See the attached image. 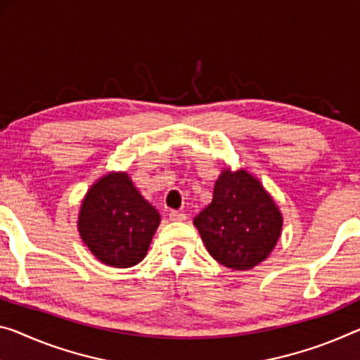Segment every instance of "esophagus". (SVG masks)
Listing matches in <instances>:
<instances>
[{"label":"esophagus","instance_id":"obj_1","mask_svg":"<svg viewBox=\"0 0 360 360\" xmlns=\"http://www.w3.org/2000/svg\"><path fill=\"white\" fill-rule=\"evenodd\" d=\"M169 219L174 220V222H184V220H186V214L180 212V211H170Z\"/></svg>","mask_w":360,"mask_h":360}]
</instances>
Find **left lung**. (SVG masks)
Returning <instances> with one entry per match:
<instances>
[{
  "label": "left lung",
  "instance_id": "1",
  "mask_svg": "<svg viewBox=\"0 0 360 360\" xmlns=\"http://www.w3.org/2000/svg\"><path fill=\"white\" fill-rule=\"evenodd\" d=\"M193 225L219 264L250 270L275 250L283 215L257 176L246 169L226 167L215 180L212 201Z\"/></svg>",
  "mask_w": 360,
  "mask_h": 360
}]
</instances>
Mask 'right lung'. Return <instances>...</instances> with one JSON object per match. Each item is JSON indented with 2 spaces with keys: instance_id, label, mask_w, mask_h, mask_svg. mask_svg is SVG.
<instances>
[{
  "instance_id": "right-lung-1",
  "label": "right lung",
  "mask_w": 360,
  "mask_h": 360,
  "mask_svg": "<svg viewBox=\"0 0 360 360\" xmlns=\"http://www.w3.org/2000/svg\"><path fill=\"white\" fill-rule=\"evenodd\" d=\"M161 224L127 172L98 179L82 199L77 229L98 261L109 267H134L145 259Z\"/></svg>"
}]
</instances>
